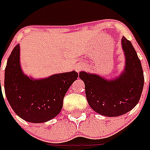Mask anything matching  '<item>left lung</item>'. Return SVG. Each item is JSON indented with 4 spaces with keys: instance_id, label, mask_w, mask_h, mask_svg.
Wrapping results in <instances>:
<instances>
[{
    "instance_id": "left-lung-1",
    "label": "left lung",
    "mask_w": 150,
    "mask_h": 150,
    "mask_svg": "<svg viewBox=\"0 0 150 150\" xmlns=\"http://www.w3.org/2000/svg\"><path fill=\"white\" fill-rule=\"evenodd\" d=\"M126 57L125 71L116 79L107 81L96 75L79 73L84 82L86 96L93 110L107 117L126 114L136 106L142 95L144 75L142 64L130 41L123 36Z\"/></svg>"
}]
</instances>
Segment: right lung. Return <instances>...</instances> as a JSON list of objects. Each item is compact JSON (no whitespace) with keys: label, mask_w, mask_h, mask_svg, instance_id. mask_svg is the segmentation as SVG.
I'll use <instances>...</instances> for the list:
<instances>
[{"label":"right lung","mask_w":150,"mask_h":150,"mask_svg":"<svg viewBox=\"0 0 150 150\" xmlns=\"http://www.w3.org/2000/svg\"><path fill=\"white\" fill-rule=\"evenodd\" d=\"M19 50L18 44L8 59L4 74L6 97L15 114L25 121L32 123L50 121L61 110L64 97L79 75L73 71L44 79H29L20 68Z\"/></svg>","instance_id":"1"}]
</instances>
